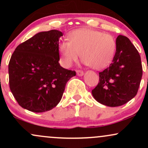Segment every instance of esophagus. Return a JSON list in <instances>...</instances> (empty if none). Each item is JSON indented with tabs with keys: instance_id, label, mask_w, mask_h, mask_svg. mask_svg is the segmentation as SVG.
Returning <instances> with one entry per match:
<instances>
[{
	"instance_id": "1",
	"label": "esophagus",
	"mask_w": 148,
	"mask_h": 148,
	"mask_svg": "<svg viewBox=\"0 0 148 148\" xmlns=\"http://www.w3.org/2000/svg\"><path fill=\"white\" fill-rule=\"evenodd\" d=\"M84 72L82 70H76V74L79 76H82L84 75Z\"/></svg>"
}]
</instances>
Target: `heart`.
<instances>
[{
    "label": "heart",
    "instance_id": "obj_1",
    "mask_svg": "<svg viewBox=\"0 0 148 148\" xmlns=\"http://www.w3.org/2000/svg\"><path fill=\"white\" fill-rule=\"evenodd\" d=\"M68 40L60 42L58 51L62 64L69 67L81 58L86 65L95 69L107 67L113 60L116 42L110 34L89 28L74 30L68 34Z\"/></svg>",
    "mask_w": 148,
    "mask_h": 148
}]
</instances>
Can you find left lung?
<instances>
[{
    "label": "left lung",
    "instance_id": "8db88e82",
    "mask_svg": "<svg viewBox=\"0 0 148 148\" xmlns=\"http://www.w3.org/2000/svg\"><path fill=\"white\" fill-rule=\"evenodd\" d=\"M142 75L138 51L127 37L119 35L113 61L99 73V83L92 94L96 101L105 106H122L136 95Z\"/></svg>",
    "mask_w": 148,
    "mask_h": 148
}]
</instances>
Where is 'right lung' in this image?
Wrapping results in <instances>:
<instances>
[{
  "label": "right lung",
  "mask_w": 148,
  "mask_h": 148,
  "mask_svg": "<svg viewBox=\"0 0 148 148\" xmlns=\"http://www.w3.org/2000/svg\"><path fill=\"white\" fill-rule=\"evenodd\" d=\"M62 35L57 30L40 32L20 44L12 55L10 88L22 108L35 113L51 110L62 99L67 81L76 75L58 62Z\"/></svg>",
  "instance_id": "obj_1"
}]
</instances>
